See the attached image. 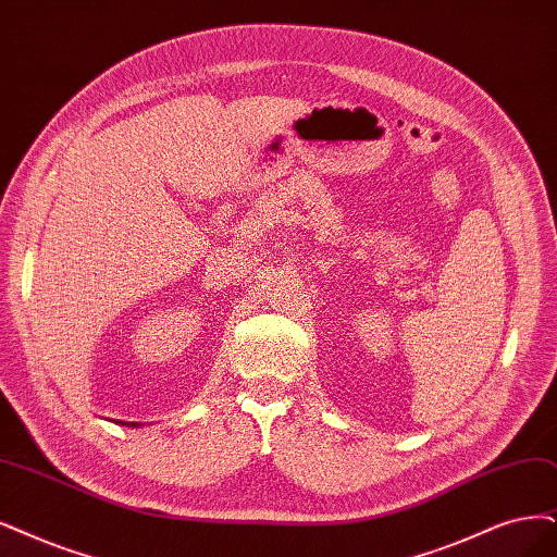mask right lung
I'll list each match as a JSON object with an SVG mask.
<instances>
[{
  "label": "right lung",
  "instance_id": "add662e5",
  "mask_svg": "<svg viewBox=\"0 0 557 557\" xmlns=\"http://www.w3.org/2000/svg\"><path fill=\"white\" fill-rule=\"evenodd\" d=\"M128 426H131V424H128ZM133 426H137V424H135V422H133Z\"/></svg>",
  "mask_w": 557,
  "mask_h": 557
}]
</instances>
